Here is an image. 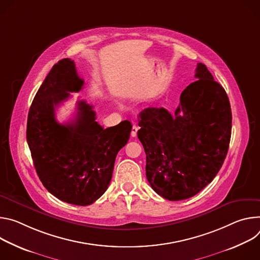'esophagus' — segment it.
<instances>
[{"label": "esophagus", "mask_w": 260, "mask_h": 260, "mask_svg": "<svg viewBox=\"0 0 260 260\" xmlns=\"http://www.w3.org/2000/svg\"><path fill=\"white\" fill-rule=\"evenodd\" d=\"M137 131H138V127H137L136 125H133L132 131H131V136H132V137H135L136 134H137Z\"/></svg>", "instance_id": "obj_1"}]
</instances>
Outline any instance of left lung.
Wrapping results in <instances>:
<instances>
[{
  "label": "left lung",
  "instance_id": "1",
  "mask_svg": "<svg viewBox=\"0 0 260 260\" xmlns=\"http://www.w3.org/2000/svg\"><path fill=\"white\" fill-rule=\"evenodd\" d=\"M182 92L174 115L149 107L139 114L137 136L147 155L153 190L168 200L190 198L217 176L232 136V108L222 85L203 63Z\"/></svg>",
  "mask_w": 260,
  "mask_h": 260
}]
</instances>
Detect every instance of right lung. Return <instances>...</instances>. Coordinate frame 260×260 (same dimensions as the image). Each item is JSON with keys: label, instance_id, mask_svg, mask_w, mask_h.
Returning <instances> with one entry per match:
<instances>
[{"label": "right lung", "instance_id": "right-lung-1", "mask_svg": "<svg viewBox=\"0 0 260 260\" xmlns=\"http://www.w3.org/2000/svg\"><path fill=\"white\" fill-rule=\"evenodd\" d=\"M82 85L74 61L57 62L39 88L26 124L27 145L41 183L53 196L75 206L92 205L107 190L115 157L132 129L129 121L104 129L85 101L77 102L73 121L57 122L55 107Z\"/></svg>", "mask_w": 260, "mask_h": 260}]
</instances>
